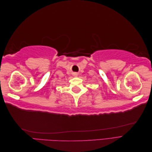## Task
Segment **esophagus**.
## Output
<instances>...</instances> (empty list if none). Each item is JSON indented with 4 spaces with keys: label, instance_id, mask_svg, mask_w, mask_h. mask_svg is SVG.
<instances>
[{
    "label": "esophagus",
    "instance_id": "34e87169",
    "mask_svg": "<svg viewBox=\"0 0 152 152\" xmlns=\"http://www.w3.org/2000/svg\"><path fill=\"white\" fill-rule=\"evenodd\" d=\"M73 76H74V77H77V73H73Z\"/></svg>",
    "mask_w": 152,
    "mask_h": 152
}]
</instances>
